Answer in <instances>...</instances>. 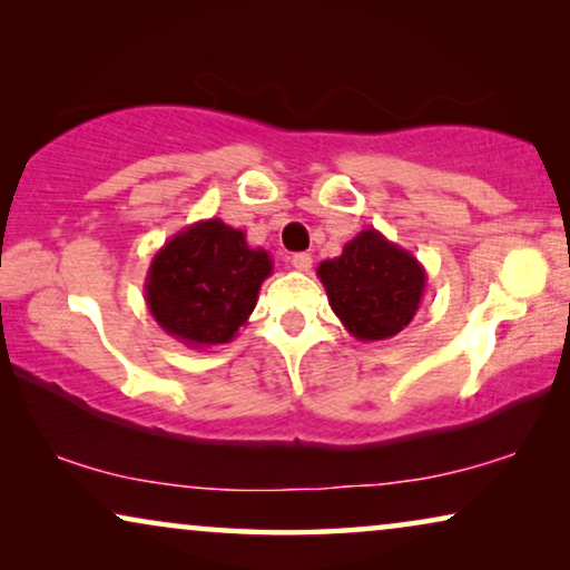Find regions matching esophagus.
<instances>
[{"mask_svg":"<svg viewBox=\"0 0 570 570\" xmlns=\"http://www.w3.org/2000/svg\"><path fill=\"white\" fill-rule=\"evenodd\" d=\"M293 267L298 272H308L311 264H314V259H311V254H293Z\"/></svg>","mask_w":570,"mask_h":570,"instance_id":"esophagus-1","label":"esophagus"}]
</instances>
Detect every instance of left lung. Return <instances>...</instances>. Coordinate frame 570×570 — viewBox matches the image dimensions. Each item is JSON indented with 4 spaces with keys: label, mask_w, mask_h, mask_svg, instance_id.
Listing matches in <instances>:
<instances>
[{
    "label": "left lung",
    "mask_w": 570,
    "mask_h": 570,
    "mask_svg": "<svg viewBox=\"0 0 570 570\" xmlns=\"http://www.w3.org/2000/svg\"><path fill=\"white\" fill-rule=\"evenodd\" d=\"M342 326L361 342L400 334L423 303L428 275L407 248L365 228L316 269Z\"/></svg>",
    "instance_id": "obj_1"
}]
</instances>
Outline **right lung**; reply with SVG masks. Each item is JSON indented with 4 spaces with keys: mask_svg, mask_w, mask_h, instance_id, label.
<instances>
[{
    "mask_svg": "<svg viewBox=\"0 0 570 570\" xmlns=\"http://www.w3.org/2000/svg\"><path fill=\"white\" fill-rule=\"evenodd\" d=\"M272 256L209 217L186 225L153 256L145 303L158 326L191 350L225 345L248 322Z\"/></svg>",
    "mask_w": 570,
    "mask_h": 570,
    "instance_id": "1",
    "label": "right lung"
}]
</instances>
